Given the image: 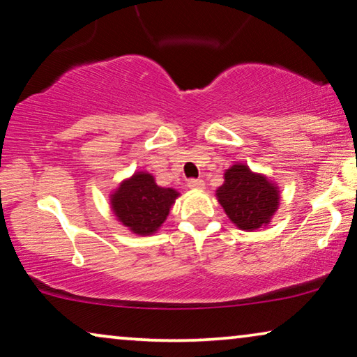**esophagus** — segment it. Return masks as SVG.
<instances>
[{"mask_svg":"<svg viewBox=\"0 0 357 357\" xmlns=\"http://www.w3.org/2000/svg\"><path fill=\"white\" fill-rule=\"evenodd\" d=\"M187 185H188L190 188H193V190H201V188H204V180H201V178H190Z\"/></svg>","mask_w":357,"mask_h":357,"instance_id":"esophagus-1","label":"esophagus"}]
</instances>
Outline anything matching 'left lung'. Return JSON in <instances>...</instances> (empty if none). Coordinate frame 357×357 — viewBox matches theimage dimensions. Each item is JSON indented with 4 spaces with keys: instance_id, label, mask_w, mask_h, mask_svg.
Listing matches in <instances>:
<instances>
[{
    "instance_id": "1",
    "label": "left lung",
    "mask_w": 357,
    "mask_h": 357,
    "mask_svg": "<svg viewBox=\"0 0 357 357\" xmlns=\"http://www.w3.org/2000/svg\"><path fill=\"white\" fill-rule=\"evenodd\" d=\"M217 198L227 215L241 230L266 225L278 208V191L266 177L235 164L225 172V182Z\"/></svg>"
}]
</instances>
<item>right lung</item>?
Returning a JSON list of instances; mask_svg holds the SVG:
<instances>
[{
  "label": "right lung",
  "mask_w": 357,
  "mask_h": 357,
  "mask_svg": "<svg viewBox=\"0 0 357 357\" xmlns=\"http://www.w3.org/2000/svg\"><path fill=\"white\" fill-rule=\"evenodd\" d=\"M178 193L154 183L153 175L138 172L123 182L112 195V209L133 234L149 235L166 220Z\"/></svg>",
  "instance_id": "add662e5"
}]
</instances>
